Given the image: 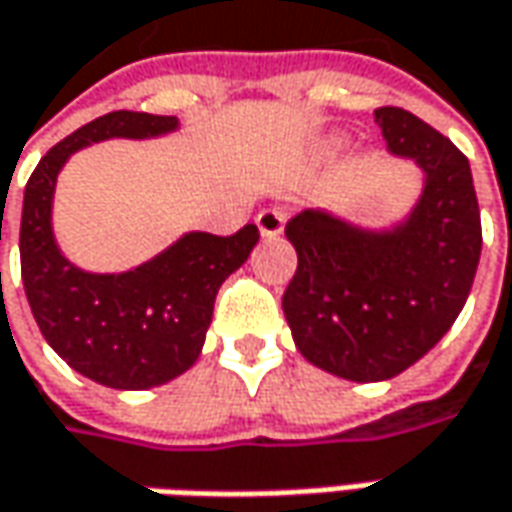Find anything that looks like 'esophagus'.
<instances>
[{"label": "esophagus", "mask_w": 512, "mask_h": 512, "mask_svg": "<svg viewBox=\"0 0 512 512\" xmlns=\"http://www.w3.org/2000/svg\"><path fill=\"white\" fill-rule=\"evenodd\" d=\"M285 222H287V213L282 210V207H267V210H262V213L256 216L259 233H262L265 239L279 236V233L285 230Z\"/></svg>", "instance_id": "obj_1"}]
</instances>
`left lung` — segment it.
Segmentation results:
<instances>
[{
	"label": "left lung",
	"mask_w": 512,
	"mask_h": 512,
	"mask_svg": "<svg viewBox=\"0 0 512 512\" xmlns=\"http://www.w3.org/2000/svg\"><path fill=\"white\" fill-rule=\"evenodd\" d=\"M387 148L424 170L407 222L387 233L302 210L285 227L299 267L282 296L307 362L350 382L393 379L422 359L462 313L482 256L470 162L402 108H379Z\"/></svg>",
	"instance_id": "obj_1"
}]
</instances>
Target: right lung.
<instances>
[{"label": "right lung", "instance_id": "obj_1", "mask_svg": "<svg viewBox=\"0 0 512 512\" xmlns=\"http://www.w3.org/2000/svg\"><path fill=\"white\" fill-rule=\"evenodd\" d=\"M168 130H176V116L105 113L53 145L25 187L19 259L33 319L76 373L113 390H148L193 367L219 287L259 242L256 225L233 236L187 233L156 259L119 276L85 273L59 253L50 202L70 153L113 136L148 139Z\"/></svg>", "mask_w": 512, "mask_h": 512}]
</instances>
